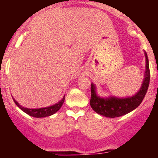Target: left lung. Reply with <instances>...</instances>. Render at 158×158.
<instances>
[{"label": "left lung", "mask_w": 158, "mask_h": 158, "mask_svg": "<svg viewBox=\"0 0 158 158\" xmlns=\"http://www.w3.org/2000/svg\"><path fill=\"white\" fill-rule=\"evenodd\" d=\"M146 57V70L144 79L139 92L132 96L128 97H116L110 96L107 97H100L96 93L95 84L91 83V99L90 105L93 111L99 115L108 118H115L126 115L139 107L144 99L150 84V67L147 54L145 52Z\"/></svg>", "instance_id": "1"}]
</instances>
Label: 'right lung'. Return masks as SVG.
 <instances>
[{
  "label": "right lung",
  "instance_id": "right-lung-1",
  "mask_svg": "<svg viewBox=\"0 0 158 158\" xmlns=\"http://www.w3.org/2000/svg\"><path fill=\"white\" fill-rule=\"evenodd\" d=\"M12 99H13L15 104H16L23 112H25L28 115L32 117H35V118H43V117H47L50 116V115H54V113H56L57 111L61 108V107H62V104H63L64 103V100H65V96H64L63 98L60 100L58 103H57V104H54V105L49 106V107H40V108H27V107H23V106L20 105L13 97H12Z\"/></svg>",
  "mask_w": 158,
  "mask_h": 158
}]
</instances>
